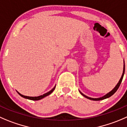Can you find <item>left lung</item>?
Segmentation results:
<instances>
[{
	"label": "left lung",
	"instance_id": "left-lung-1",
	"mask_svg": "<svg viewBox=\"0 0 127 127\" xmlns=\"http://www.w3.org/2000/svg\"><path fill=\"white\" fill-rule=\"evenodd\" d=\"M124 70H123V73H122V76H121V78L120 79L119 82H118L117 84L115 86V87H114V88L111 91H110V92H108L107 94H106L105 95H104V96H102V97H99V98H92V97H90L87 96V95H84V94H82V92L79 91L80 93H81V95H82L84 97H85L87 98V99H90V100H103V99H107V98L110 97V96H112V95L114 94L117 91V89H119V86H120V84H121L122 81L123 77H124V73H125V61H124Z\"/></svg>",
	"mask_w": 127,
	"mask_h": 127
}]
</instances>
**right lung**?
Instances as JSON below:
<instances>
[{
	"label": "right lung",
	"mask_w": 127,
	"mask_h": 127,
	"mask_svg": "<svg viewBox=\"0 0 127 127\" xmlns=\"http://www.w3.org/2000/svg\"><path fill=\"white\" fill-rule=\"evenodd\" d=\"M55 87H56V86H55V87H53V88L51 90V91H50L49 92H46V93L44 94L43 95H40V96H37V97H30V96H26V95H23L21 94L20 93H19V92H18V91H17V92H18V94L20 95L21 97H22L25 98V99H29V100H40V99H42L43 98L45 97L48 96V95H49L50 94H51V93H52L53 92V91L55 90Z\"/></svg>",
	"instance_id": "obj_1"
}]
</instances>
